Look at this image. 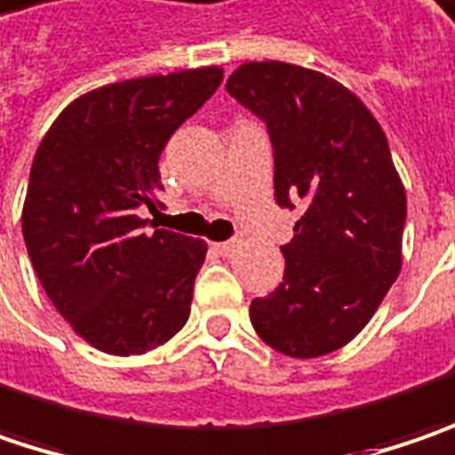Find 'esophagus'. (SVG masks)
Instances as JSON below:
<instances>
[{"label":"esophagus","mask_w":455,"mask_h":455,"mask_svg":"<svg viewBox=\"0 0 455 455\" xmlns=\"http://www.w3.org/2000/svg\"><path fill=\"white\" fill-rule=\"evenodd\" d=\"M213 249H216V254H221V257H231V254L239 249V244H236V242H216Z\"/></svg>","instance_id":"1"}]
</instances>
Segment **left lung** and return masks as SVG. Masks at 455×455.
<instances>
[{
  "instance_id": "obj_1",
  "label": "left lung",
  "mask_w": 455,
  "mask_h": 455,
  "mask_svg": "<svg viewBox=\"0 0 455 455\" xmlns=\"http://www.w3.org/2000/svg\"><path fill=\"white\" fill-rule=\"evenodd\" d=\"M227 91L265 119L275 148V198L303 208L283 247L285 277L249 315L275 351L313 359L371 321L403 269L407 196L379 122L326 73L251 60Z\"/></svg>"
}]
</instances>
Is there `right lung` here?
Masks as SVG:
<instances>
[{"label": "right lung", "mask_w": 455, "mask_h": 455, "mask_svg": "<svg viewBox=\"0 0 455 455\" xmlns=\"http://www.w3.org/2000/svg\"><path fill=\"white\" fill-rule=\"evenodd\" d=\"M224 68L129 78L73 99L35 152L22 236L50 303L93 348L137 356L186 326L204 239L149 231L160 152Z\"/></svg>", "instance_id": "obj_1"}]
</instances>
